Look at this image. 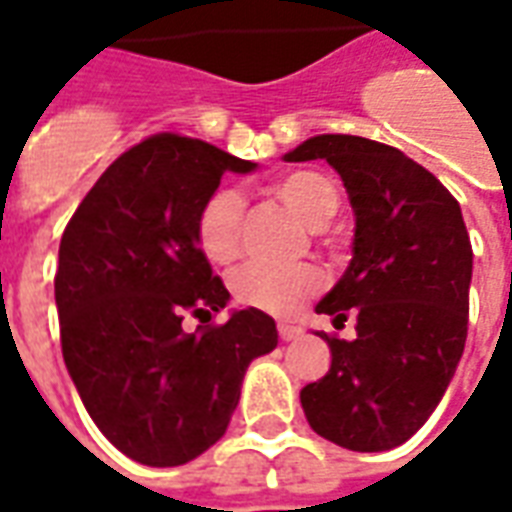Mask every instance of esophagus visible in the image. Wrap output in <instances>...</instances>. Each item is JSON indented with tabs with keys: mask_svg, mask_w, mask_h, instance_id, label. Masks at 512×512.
Here are the masks:
<instances>
[{
	"mask_svg": "<svg viewBox=\"0 0 512 512\" xmlns=\"http://www.w3.org/2000/svg\"><path fill=\"white\" fill-rule=\"evenodd\" d=\"M277 332H279V337H282V340H296V337H299V329H296L293 323H279Z\"/></svg>",
	"mask_w": 512,
	"mask_h": 512,
	"instance_id": "obj_1",
	"label": "esophagus"
}]
</instances>
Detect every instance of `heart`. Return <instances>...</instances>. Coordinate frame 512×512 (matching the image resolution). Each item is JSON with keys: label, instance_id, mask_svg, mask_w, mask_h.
Wrapping results in <instances>:
<instances>
[{"label": "heart", "instance_id": "b5f03b06", "mask_svg": "<svg viewBox=\"0 0 512 512\" xmlns=\"http://www.w3.org/2000/svg\"><path fill=\"white\" fill-rule=\"evenodd\" d=\"M274 194L290 211L307 222L312 230H321L340 208V194L332 180L301 169L290 172L274 183ZM241 224H244V200L233 189H216L202 202L194 235L200 252L216 266H227L241 255ZM233 296L246 307H255L268 315H293L304 301L323 288L321 271L310 263L296 266H271V263H246L230 279Z\"/></svg>", "mask_w": 512, "mask_h": 512}]
</instances>
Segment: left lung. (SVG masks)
<instances>
[{"label":"left lung","mask_w":512,"mask_h":512,"mask_svg":"<svg viewBox=\"0 0 512 512\" xmlns=\"http://www.w3.org/2000/svg\"><path fill=\"white\" fill-rule=\"evenodd\" d=\"M326 158L354 208V257L315 312L354 340L321 337L329 373L301 389L323 439L356 452L408 441L439 406L461 362L469 323L472 244L461 205L428 169L365 136L321 134L285 161Z\"/></svg>","instance_id":"obj_1"}]
</instances>
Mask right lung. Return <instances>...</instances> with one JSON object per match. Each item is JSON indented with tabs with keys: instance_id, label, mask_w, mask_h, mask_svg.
Here are the masks:
<instances>
[{
	"instance_id": "obj_1",
	"label": "right lung",
	"mask_w": 512,
	"mask_h": 512,
	"mask_svg": "<svg viewBox=\"0 0 512 512\" xmlns=\"http://www.w3.org/2000/svg\"><path fill=\"white\" fill-rule=\"evenodd\" d=\"M202 139L156 134L98 178L60 241L54 299L65 367L98 430L145 466H180L222 439L246 367L277 348L266 312L233 310L194 235L224 172H252Z\"/></svg>"
}]
</instances>
